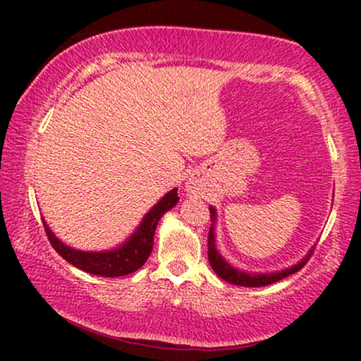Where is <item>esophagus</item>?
<instances>
[{"label": "esophagus", "instance_id": "esophagus-1", "mask_svg": "<svg viewBox=\"0 0 361 361\" xmlns=\"http://www.w3.org/2000/svg\"><path fill=\"white\" fill-rule=\"evenodd\" d=\"M185 190L189 192L190 195H199V194H200V185L197 184L195 180H189V182H187V184H185Z\"/></svg>", "mask_w": 361, "mask_h": 361}]
</instances>
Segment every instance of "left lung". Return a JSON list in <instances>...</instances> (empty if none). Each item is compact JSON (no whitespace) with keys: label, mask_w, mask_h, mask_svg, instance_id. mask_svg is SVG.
I'll return each instance as SVG.
<instances>
[{"label":"left lung","mask_w":361,"mask_h":361,"mask_svg":"<svg viewBox=\"0 0 361 361\" xmlns=\"http://www.w3.org/2000/svg\"><path fill=\"white\" fill-rule=\"evenodd\" d=\"M210 231H209V263L212 269L215 271L216 276H220L221 279L226 281L230 284L236 286H245V288H261V286H268L273 283H278V281L288 278V276L298 273L300 268H304V264L307 263L310 256L314 253V248L309 251L307 256L299 261L298 264L290 266L288 269L278 271V273H269V274H250L245 273V271H238L233 266L226 263V261L221 258L215 245V221H216V212L214 207H210Z\"/></svg>","instance_id":"obj_1"}]
</instances>
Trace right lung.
Here are the masks:
<instances>
[{"instance_id": "add662e5", "label": "right lung", "mask_w": 361, "mask_h": 361, "mask_svg": "<svg viewBox=\"0 0 361 361\" xmlns=\"http://www.w3.org/2000/svg\"><path fill=\"white\" fill-rule=\"evenodd\" d=\"M177 202V189L162 197L152 209L147 212L137 230L128 238L121 246L110 251H78L71 246L63 245L56 235L49 228L46 220L42 219L44 230L52 248L62 256L63 259L75 266V268L85 271V273L103 276V278H118L135 273L146 263L152 251V241H154V231L159 224L161 216L171 210Z\"/></svg>"}]
</instances>
